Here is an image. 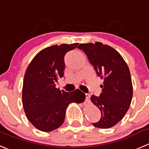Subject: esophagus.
<instances>
[{
	"mask_svg": "<svg viewBox=\"0 0 149 149\" xmlns=\"http://www.w3.org/2000/svg\"><path fill=\"white\" fill-rule=\"evenodd\" d=\"M86 101H87V102L90 101V95H89V94H86Z\"/></svg>",
	"mask_w": 149,
	"mask_h": 149,
	"instance_id": "34e87169",
	"label": "esophagus"
}]
</instances>
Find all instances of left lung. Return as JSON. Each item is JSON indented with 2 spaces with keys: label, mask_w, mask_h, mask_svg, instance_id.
<instances>
[{
  "label": "left lung",
  "mask_w": 149,
  "mask_h": 149,
  "mask_svg": "<svg viewBox=\"0 0 149 149\" xmlns=\"http://www.w3.org/2000/svg\"><path fill=\"white\" fill-rule=\"evenodd\" d=\"M78 48L85 53L97 75L104 79L100 96L90 98L101 112L99 121L93 124L109 129L122 120L131 104L133 87L129 67L116 50L99 42L80 44Z\"/></svg>",
  "instance_id": "left-lung-1"
}]
</instances>
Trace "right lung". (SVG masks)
<instances>
[{
  "label": "right lung",
  "instance_id": "1",
  "mask_svg": "<svg viewBox=\"0 0 149 149\" xmlns=\"http://www.w3.org/2000/svg\"><path fill=\"white\" fill-rule=\"evenodd\" d=\"M79 45H54L40 51L31 60L23 80L22 101L27 118L42 132H51L63 123L65 111L71 103L80 104L85 94L76 89L66 93L56 87L64 76L66 53Z\"/></svg>",
  "mask_w": 149,
  "mask_h": 149
}]
</instances>
